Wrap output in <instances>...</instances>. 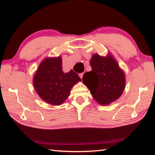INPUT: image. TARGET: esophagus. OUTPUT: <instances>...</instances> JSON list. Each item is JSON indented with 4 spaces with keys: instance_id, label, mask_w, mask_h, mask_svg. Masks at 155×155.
I'll use <instances>...</instances> for the list:
<instances>
[{
    "instance_id": "34e87169",
    "label": "esophagus",
    "mask_w": 155,
    "mask_h": 155,
    "mask_svg": "<svg viewBox=\"0 0 155 155\" xmlns=\"http://www.w3.org/2000/svg\"><path fill=\"white\" fill-rule=\"evenodd\" d=\"M83 74H84V73H80L79 74H78V75H79V77H80V78H83Z\"/></svg>"
}]
</instances>
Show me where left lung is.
I'll return each instance as SVG.
<instances>
[{
	"instance_id": "obj_1",
	"label": "left lung",
	"mask_w": 155,
	"mask_h": 155,
	"mask_svg": "<svg viewBox=\"0 0 155 155\" xmlns=\"http://www.w3.org/2000/svg\"><path fill=\"white\" fill-rule=\"evenodd\" d=\"M91 72L84 73L83 81L98 103L107 105L116 101L125 88V75L112 55L94 54L90 61Z\"/></svg>"
}]
</instances>
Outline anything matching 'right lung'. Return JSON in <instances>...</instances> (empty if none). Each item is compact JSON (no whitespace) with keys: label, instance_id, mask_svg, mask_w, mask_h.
Returning <instances> with one entry per match:
<instances>
[{"label":"right lung","instance_id":"add662e5","mask_svg":"<svg viewBox=\"0 0 155 155\" xmlns=\"http://www.w3.org/2000/svg\"><path fill=\"white\" fill-rule=\"evenodd\" d=\"M79 81L81 78L72 70L67 73L62 71L60 56L44 59L33 77L36 92L45 102L52 105L63 103L72 87Z\"/></svg>","mask_w":155,"mask_h":155}]
</instances>
